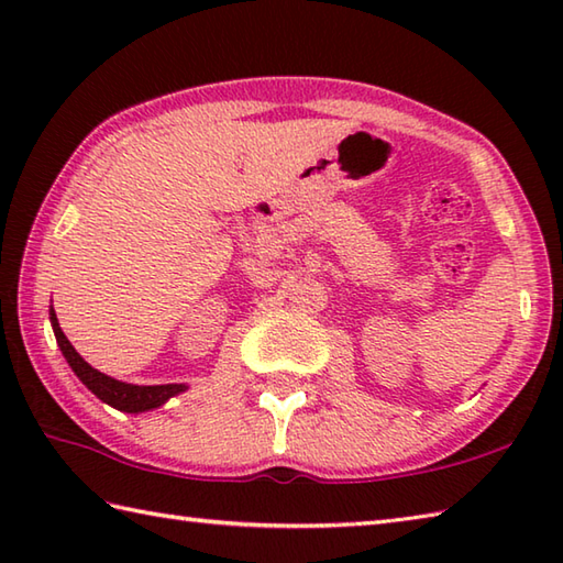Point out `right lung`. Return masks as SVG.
I'll use <instances>...</instances> for the list:
<instances>
[{
  "mask_svg": "<svg viewBox=\"0 0 563 563\" xmlns=\"http://www.w3.org/2000/svg\"><path fill=\"white\" fill-rule=\"evenodd\" d=\"M51 324L55 331V339L59 351H63L65 361L69 363V367L75 369V375L87 385L93 394L101 401H106L109 406L118 411H125V413H140V411H150V409H157V406L166 404L176 394L186 391V385H152V387H140V385H128V382L121 379H113L109 375L99 373V369H93L84 357L75 351V345L67 341V336L63 333L57 324V317L51 309Z\"/></svg>",
  "mask_w": 563,
  "mask_h": 563,
  "instance_id": "obj_1",
  "label": "right lung"
}]
</instances>
